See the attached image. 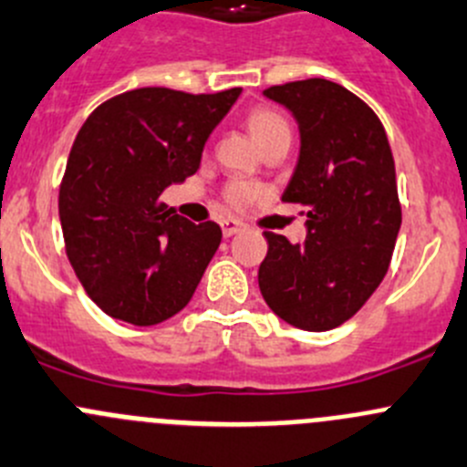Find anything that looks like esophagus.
<instances>
[{"mask_svg":"<svg viewBox=\"0 0 467 467\" xmlns=\"http://www.w3.org/2000/svg\"><path fill=\"white\" fill-rule=\"evenodd\" d=\"M221 230H223V237H233V234H237L239 230H242V223L234 219H225L223 223H221Z\"/></svg>","mask_w":467,"mask_h":467,"instance_id":"obj_1","label":"esophagus"}]
</instances>
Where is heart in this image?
I'll list each match as a JSON object with an SVG mask.
<instances>
[{
    "instance_id": "heart-1",
    "label": "heart",
    "mask_w": 467,
    "mask_h": 467,
    "mask_svg": "<svg viewBox=\"0 0 467 467\" xmlns=\"http://www.w3.org/2000/svg\"><path fill=\"white\" fill-rule=\"evenodd\" d=\"M248 132L251 137L255 139L257 146H266L274 139H283V137H292V130H289L287 119H285L283 113L274 111L269 107H257L248 113L246 119ZM260 196V187L248 182H234L228 187V202L234 207H246L248 202H253L255 198Z\"/></svg>"
}]
</instances>
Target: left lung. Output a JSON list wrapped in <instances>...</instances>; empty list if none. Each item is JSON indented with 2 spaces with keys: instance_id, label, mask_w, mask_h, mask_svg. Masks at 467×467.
I'll return each mask as SVG.
<instances>
[{
  "instance_id": "1",
  "label": "left lung",
  "mask_w": 467,
  "mask_h": 467,
  "mask_svg": "<svg viewBox=\"0 0 467 467\" xmlns=\"http://www.w3.org/2000/svg\"><path fill=\"white\" fill-rule=\"evenodd\" d=\"M298 125L296 169L283 201L306 216V239L265 233L257 271L266 306L303 330H330L365 306L390 266L401 228L395 160L377 113L328 79L271 86Z\"/></svg>"
}]
</instances>
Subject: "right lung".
<instances>
[{
    "label": "right lung",
    "instance_id": "right-lung-1",
    "mask_svg": "<svg viewBox=\"0 0 467 467\" xmlns=\"http://www.w3.org/2000/svg\"><path fill=\"white\" fill-rule=\"evenodd\" d=\"M239 93L137 88L99 104L81 125L58 216L77 278L113 319L155 326L192 301L221 228L192 223L157 201L196 173Z\"/></svg>",
    "mask_w": 467,
    "mask_h": 467
}]
</instances>
